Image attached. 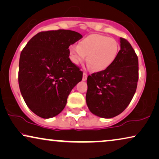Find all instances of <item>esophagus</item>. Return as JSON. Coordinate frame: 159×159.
Listing matches in <instances>:
<instances>
[{
    "label": "esophagus",
    "instance_id": "34e87169",
    "mask_svg": "<svg viewBox=\"0 0 159 159\" xmlns=\"http://www.w3.org/2000/svg\"><path fill=\"white\" fill-rule=\"evenodd\" d=\"M87 76H88V75L86 73H83V81H86V79H87Z\"/></svg>",
    "mask_w": 159,
    "mask_h": 159
}]
</instances>
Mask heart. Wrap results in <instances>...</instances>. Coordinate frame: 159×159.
I'll return each mask as SVG.
<instances>
[{"label":"heart","instance_id":"b5f03b06","mask_svg":"<svg viewBox=\"0 0 159 159\" xmlns=\"http://www.w3.org/2000/svg\"><path fill=\"white\" fill-rule=\"evenodd\" d=\"M119 45L112 38L98 34H92L69 48L70 58L73 64H81L87 55L89 67L95 72L107 69L117 56Z\"/></svg>","mask_w":159,"mask_h":159}]
</instances>
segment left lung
<instances>
[{
    "label": "left lung",
    "instance_id": "1",
    "mask_svg": "<svg viewBox=\"0 0 159 159\" xmlns=\"http://www.w3.org/2000/svg\"><path fill=\"white\" fill-rule=\"evenodd\" d=\"M120 49L104 70L87 78L86 104L94 115L111 118L119 115L130 103L138 81V58L131 44L120 38Z\"/></svg>",
    "mask_w": 159,
    "mask_h": 159
}]
</instances>
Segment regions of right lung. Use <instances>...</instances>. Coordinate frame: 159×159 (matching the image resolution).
Listing matches in <instances>:
<instances>
[{
	"mask_svg": "<svg viewBox=\"0 0 159 159\" xmlns=\"http://www.w3.org/2000/svg\"><path fill=\"white\" fill-rule=\"evenodd\" d=\"M82 35L68 30L39 33L20 54L19 86L27 107L39 117L50 118L63 111L83 72L70 60L69 46Z\"/></svg>",
	"mask_w": 159,
	"mask_h": 159,
	"instance_id": "right-lung-1",
	"label": "right lung"
}]
</instances>
